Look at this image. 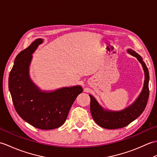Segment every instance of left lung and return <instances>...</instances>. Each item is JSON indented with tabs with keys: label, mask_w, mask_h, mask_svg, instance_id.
I'll list each match as a JSON object with an SVG mask.
<instances>
[{
	"label": "left lung",
	"mask_w": 157,
	"mask_h": 157,
	"mask_svg": "<svg viewBox=\"0 0 157 157\" xmlns=\"http://www.w3.org/2000/svg\"><path fill=\"white\" fill-rule=\"evenodd\" d=\"M128 52L136 57L142 64L144 72V82L143 89L136 100L126 109L119 111L105 110L99 105L96 99L89 95L90 98V110L91 116L99 126L106 129L121 128L130 124L143 112L148 102L149 97V73L147 65L142 60L140 55L132 50H128Z\"/></svg>",
	"instance_id": "obj_1"
}]
</instances>
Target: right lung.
Here are the masks:
<instances>
[{"label":"right lung","instance_id":"1","mask_svg":"<svg viewBox=\"0 0 157 157\" xmlns=\"http://www.w3.org/2000/svg\"><path fill=\"white\" fill-rule=\"evenodd\" d=\"M42 42V39L36 40L17 56L9 74V89L15 109L23 120L41 130H52L65 122L72 105L83 90L78 85L47 92L34 84L29 75L31 54Z\"/></svg>","mask_w":157,"mask_h":157}]
</instances>
